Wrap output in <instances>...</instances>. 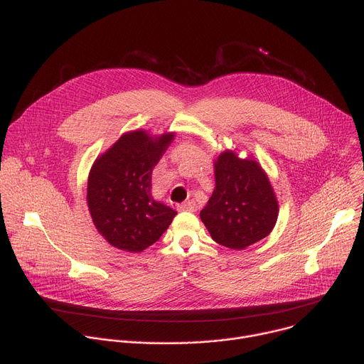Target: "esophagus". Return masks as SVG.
<instances>
[{
	"label": "esophagus",
	"instance_id": "obj_1",
	"mask_svg": "<svg viewBox=\"0 0 364 364\" xmlns=\"http://www.w3.org/2000/svg\"><path fill=\"white\" fill-rule=\"evenodd\" d=\"M177 209L180 212H194L196 210V203L193 200H188V201H184L181 204L177 205Z\"/></svg>",
	"mask_w": 364,
	"mask_h": 364
}]
</instances>
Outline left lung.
Masks as SVG:
<instances>
[{"mask_svg": "<svg viewBox=\"0 0 364 364\" xmlns=\"http://www.w3.org/2000/svg\"><path fill=\"white\" fill-rule=\"evenodd\" d=\"M215 190L200 219L215 242L235 250L262 240L275 228L279 207L268 174L255 159L225 149L213 161Z\"/></svg>", "mask_w": 364, "mask_h": 364, "instance_id": "8db88e82", "label": "left lung"}]
</instances>
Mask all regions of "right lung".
Returning <instances> with one entry per match:
<instances>
[{"instance_id":"right-lung-1","label":"right lung","mask_w":364,"mask_h":364,"mask_svg":"<svg viewBox=\"0 0 364 364\" xmlns=\"http://www.w3.org/2000/svg\"><path fill=\"white\" fill-rule=\"evenodd\" d=\"M176 132H125L97 155L87 178V207L97 232L109 245L138 253L157 242L177 212L154 200L151 176Z\"/></svg>"}]
</instances>
